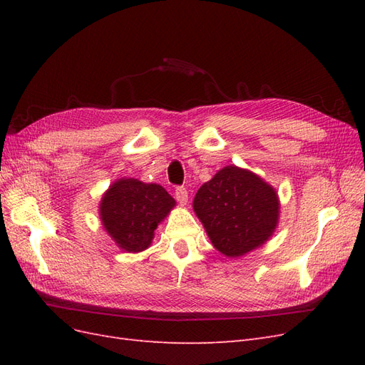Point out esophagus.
Wrapping results in <instances>:
<instances>
[{"mask_svg":"<svg viewBox=\"0 0 365 365\" xmlns=\"http://www.w3.org/2000/svg\"><path fill=\"white\" fill-rule=\"evenodd\" d=\"M175 197H176V201H178L180 204L185 205L187 201H189V193H187V190L184 189V187H176Z\"/></svg>","mask_w":365,"mask_h":365,"instance_id":"1","label":"esophagus"}]
</instances>
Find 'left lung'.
<instances>
[{
  "label": "left lung",
  "instance_id": "1",
  "mask_svg": "<svg viewBox=\"0 0 365 365\" xmlns=\"http://www.w3.org/2000/svg\"><path fill=\"white\" fill-rule=\"evenodd\" d=\"M193 210L213 247L235 259L271 239L279 225L280 200L257 173L231 164L201 185Z\"/></svg>",
  "mask_w": 365,
  "mask_h": 365
}]
</instances>
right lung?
<instances>
[{
	"instance_id": "add662e5",
	"label": "right lung",
	"mask_w": 365,
	"mask_h": 365,
	"mask_svg": "<svg viewBox=\"0 0 365 365\" xmlns=\"http://www.w3.org/2000/svg\"><path fill=\"white\" fill-rule=\"evenodd\" d=\"M176 205L164 187L134 178H120L98 204L102 225L115 245L126 252L150 247L157 227Z\"/></svg>"
}]
</instances>
